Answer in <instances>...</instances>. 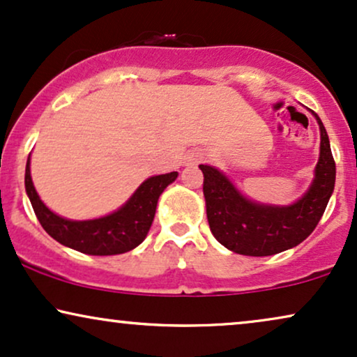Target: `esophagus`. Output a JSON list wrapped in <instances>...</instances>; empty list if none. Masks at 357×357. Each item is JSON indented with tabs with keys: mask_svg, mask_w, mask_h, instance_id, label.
Listing matches in <instances>:
<instances>
[{
	"mask_svg": "<svg viewBox=\"0 0 357 357\" xmlns=\"http://www.w3.org/2000/svg\"><path fill=\"white\" fill-rule=\"evenodd\" d=\"M202 153H191V155L188 156V165H194V163H197V161H201L202 160Z\"/></svg>",
	"mask_w": 357,
	"mask_h": 357,
	"instance_id": "esophagus-1",
	"label": "esophagus"
}]
</instances>
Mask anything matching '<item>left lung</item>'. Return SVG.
<instances>
[{
    "label": "left lung",
    "mask_w": 357,
    "mask_h": 357,
    "mask_svg": "<svg viewBox=\"0 0 357 357\" xmlns=\"http://www.w3.org/2000/svg\"><path fill=\"white\" fill-rule=\"evenodd\" d=\"M321 132L314 179L303 197L291 206L257 204L242 196L225 176L201 165L202 191L212 236L241 255L267 257L296 247L314 231L336 181V165L323 121L314 114Z\"/></svg>",
    "instance_id": "obj_1"
}]
</instances>
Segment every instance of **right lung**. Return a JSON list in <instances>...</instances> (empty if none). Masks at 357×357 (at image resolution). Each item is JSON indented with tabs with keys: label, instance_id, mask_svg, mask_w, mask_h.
<instances>
[{
	"label": "right lung",
	"instance_id": "1",
	"mask_svg": "<svg viewBox=\"0 0 357 357\" xmlns=\"http://www.w3.org/2000/svg\"><path fill=\"white\" fill-rule=\"evenodd\" d=\"M178 178V173L151 176L142 183L126 204L114 214L92 220H69L49 211L36 192L31 179L29 158L26 163V192L34 214L52 238L62 245L87 255H116L135 249L145 241L155 219L156 204L166 186Z\"/></svg>",
	"mask_w": 357,
	"mask_h": 357
}]
</instances>
